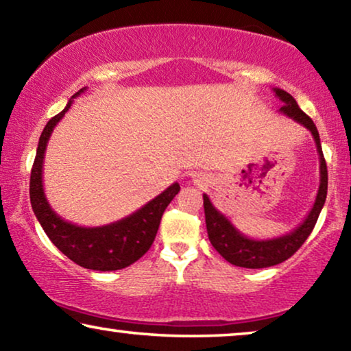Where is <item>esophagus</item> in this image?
I'll return each instance as SVG.
<instances>
[{"label":"esophagus","instance_id":"obj_1","mask_svg":"<svg viewBox=\"0 0 351 351\" xmlns=\"http://www.w3.org/2000/svg\"><path fill=\"white\" fill-rule=\"evenodd\" d=\"M204 182V179H201V177H196V179H194V183H196V185H199V183H202Z\"/></svg>","mask_w":351,"mask_h":351}]
</instances>
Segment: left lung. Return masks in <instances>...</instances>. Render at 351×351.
<instances>
[{"mask_svg": "<svg viewBox=\"0 0 351 351\" xmlns=\"http://www.w3.org/2000/svg\"><path fill=\"white\" fill-rule=\"evenodd\" d=\"M273 90L279 97V100L284 101V105L279 108V112H282V114L290 117V119L301 123L314 136L317 152H319L320 157V185L319 191H317L314 206H312L309 215H307L303 223L292 232H289V234L269 240L247 239L223 213L215 208L207 194H204V212H206V224L210 243H212V246L226 261L235 267L267 268L278 265V263L292 257L300 250V246L304 243L307 237L311 235L326 201L328 169L325 157H323L322 152L320 136L319 132H317L315 123L312 122V119L306 112L301 111L296 100L289 93H285V90L279 88H274Z\"/></svg>", "mask_w": 351, "mask_h": 351, "instance_id": "obj_1", "label": "left lung"}]
</instances>
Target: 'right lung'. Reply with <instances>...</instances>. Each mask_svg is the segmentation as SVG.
Listing matches in <instances>:
<instances>
[{"label":"right lung","mask_w":351,"mask_h":351,"mask_svg":"<svg viewBox=\"0 0 351 351\" xmlns=\"http://www.w3.org/2000/svg\"><path fill=\"white\" fill-rule=\"evenodd\" d=\"M84 90L86 88L80 89L69 100L67 106L48 121L40 134L34 165L31 169V207L51 243L70 261L88 269L114 271V269L132 265L149 251L155 235H157L161 217L169 202L176 197V194L180 191V185L177 182L172 183L169 188H166L163 193L132 213L130 217L122 218L116 223L100 226V228H83V226L69 223L56 215L47 201L44 183H42V166H44L47 143L55 130L56 123L72 106L75 97Z\"/></svg>","instance_id":"add662e5"}]
</instances>
